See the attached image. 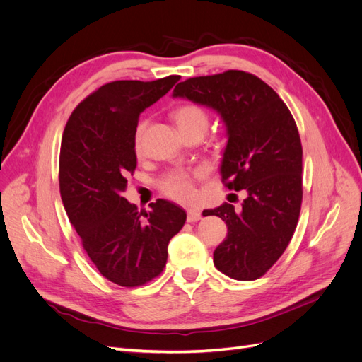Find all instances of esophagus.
<instances>
[{"label":"esophagus","instance_id":"1","mask_svg":"<svg viewBox=\"0 0 362 362\" xmlns=\"http://www.w3.org/2000/svg\"><path fill=\"white\" fill-rule=\"evenodd\" d=\"M201 217H202V216H201L199 211H196V210H189V211H187V222H190V223L201 221Z\"/></svg>","mask_w":362,"mask_h":362}]
</instances>
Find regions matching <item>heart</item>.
I'll list each match as a JSON object with an SVG mask.
<instances>
[{"instance_id": "b5f03b06", "label": "heart", "mask_w": 362, "mask_h": 362, "mask_svg": "<svg viewBox=\"0 0 362 362\" xmlns=\"http://www.w3.org/2000/svg\"><path fill=\"white\" fill-rule=\"evenodd\" d=\"M175 120L180 131L189 129V128H202L205 129L208 125V116L204 108L194 104H184L178 107V110L175 112ZM146 129V120H140L134 131V148L136 151H140L141 140H144V134ZM206 175V170L204 168H198L193 170H173L168 177H164L161 181V192L169 196V198L189 204L193 202L196 198V189L194 182L198 180H202Z\"/></svg>"}]
</instances>
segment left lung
Returning <instances> with one entry per match:
<instances>
[{"label": "left lung", "instance_id": "8db88e82", "mask_svg": "<svg viewBox=\"0 0 362 362\" xmlns=\"http://www.w3.org/2000/svg\"><path fill=\"white\" fill-rule=\"evenodd\" d=\"M173 96L211 107L223 119L222 182L247 198L242 211L225 202L202 214L228 226L213 254L217 270L237 281L258 279L287 249L299 221L302 144L294 119L269 84L245 71L193 76L175 86Z\"/></svg>", "mask_w": 362, "mask_h": 362}]
</instances>
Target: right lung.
Wrapping results in <instances>:
<instances>
[{
  "instance_id": "obj_1",
  "label": "right lung",
  "mask_w": 362,
  "mask_h": 362,
  "mask_svg": "<svg viewBox=\"0 0 362 362\" xmlns=\"http://www.w3.org/2000/svg\"><path fill=\"white\" fill-rule=\"evenodd\" d=\"M180 80H119L101 86L76 105L64 127L59 184L69 221L101 275L120 287L157 278L168 261L170 238L185 211L169 201L139 211L122 193L137 166L134 131L140 113Z\"/></svg>"
}]
</instances>
